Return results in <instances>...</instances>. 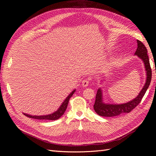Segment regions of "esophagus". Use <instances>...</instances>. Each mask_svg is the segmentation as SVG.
I'll list each match as a JSON object with an SVG mask.
<instances>
[{
	"instance_id": "esophagus-1",
	"label": "esophagus",
	"mask_w": 156,
	"mask_h": 156,
	"mask_svg": "<svg viewBox=\"0 0 156 156\" xmlns=\"http://www.w3.org/2000/svg\"><path fill=\"white\" fill-rule=\"evenodd\" d=\"M89 84V79H84L82 81V86L84 87H87Z\"/></svg>"
}]
</instances>
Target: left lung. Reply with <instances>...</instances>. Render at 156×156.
<instances>
[{
    "label": "left lung",
    "mask_w": 156,
    "mask_h": 156,
    "mask_svg": "<svg viewBox=\"0 0 156 156\" xmlns=\"http://www.w3.org/2000/svg\"><path fill=\"white\" fill-rule=\"evenodd\" d=\"M136 41H137V49L135 51V55H137L140 59L143 60L146 72V80L144 86L141 90L139 95L133 100L127 103H123V104L119 105L103 103L102 91L100 88L98 90L95 103L94 105V111L98 115L101 116L112 117L123 114V113H129L139 104L146 90H147L151 82V79H152V69L150 67L149 58L147 54L148 51L146 47L140 41L137 40Z\"/></svg>",
    "instance_id": "obj_1"
}]
</instances>
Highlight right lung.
Listing matches in <instances>:
<instances>
[{
    "instance_id": "add662e5",
    "label": "right lung",
    "mask_w": 156,
    "mask_h": 156,
    "mask_svg": "<svg viewBox=\"0 0 156 156\" xmlns=\"http://www.w3.org/2000/svg\"><path fill=\"white\" fill-rule=\"evenodd\" d=\"M75 92V90H74L73 91L71 92L69 96L66 98V100L64 101V102L62 103V105H60V107L58 108V109L55 111V112L52 113V114L48 115H44V116H32V115H29L25 114V113H23L26 116L29 117V118H32V119H38V120H55L58 119L59 118L62 116L64 112L66 110V108L68 107V104L70 98L73 96V94Z\"/></svg>"
}]
</instances>
